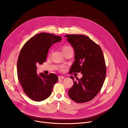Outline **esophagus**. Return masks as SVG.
<instances>
[{
    "label": "esophagus",
    "mask_w": 128,
    "mask_h": 128,
    "mask_svg": "<svg viewBox=\"0 0 128 128\" xmlns=\"http://www.w3.org/2000/svg\"><path fill=\"white\" fill-rule=\"evenodd\" d=\"M58 80H60V79H63L65 78V77L63 76H58Z\"/></svg>",
    "instance_id": "esophagus-1"
}]
</instances>
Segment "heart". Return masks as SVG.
<instances>
[{
	"label": "heart",
	"mask_w": 128,
	"mask_h": 128,
	"mask_svg": "<svg viewBox=\"0 0 128 128\" xmlns=\"http://www.w3.org/2000/svg\"><path fill=\"white\" fill-rule=\"evenodd\" d=\"M71 48H72L71 47H70V46H68V45L63 46V47H62V51L64 52V51H66V50H67L71 49ZM60 70H62V67H60Z\"/></svg>",
	"instance_id": "1"
}]
</instances>
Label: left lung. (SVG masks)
Listing matches in <instances>:
<instances>
[{"mask_svg":"<svg viewBox=\"0 0 128 128\" xmlns=\"http://www.w3.org/2000/svg\"><path fill=\"white\" fill-rule=\"evenodd\" d=\"M75 50V61L70 72H80L82 77L74 81L68 90L70 98L78 103L89 102L101 90L106 77V68L103 51L99 45L82 35H66Z\"/></svg>","mask_w":128,"mask_h":128,"instance_id":"1","label":"left lung"}]
</instances>
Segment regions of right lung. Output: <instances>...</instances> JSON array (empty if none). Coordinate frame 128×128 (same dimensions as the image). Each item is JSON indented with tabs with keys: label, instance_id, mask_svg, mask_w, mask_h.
<instances>
[{
	"label": "right lung",
	"instance_id": "1",
	"mask_svg": "<svg viewBox=\"0 0 128 128\" xmlns=\"http://www.w3.org/2000/svg\"><path fill=\"white\" fill-rule=\"evenodd\" d=\"M62 40L61 37L42 32L34 36L23 46L17 62V74L24 92L30 99L42 101L51 94L53 86L58 80L54 74H37V64H42L53 44Z\"/></svg>",
	"mask_w": 128,
	"mask_h": 128
}]
</instances>
